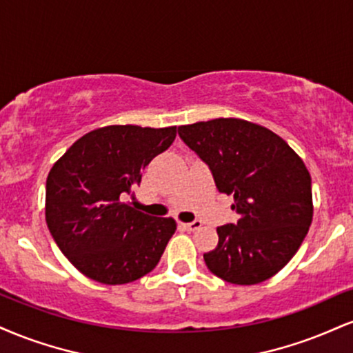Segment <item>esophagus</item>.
<instances>
[{"instance_id": "1", "label": "esophagus", "mask_w": 353, "mask_h": 353, "mask_svg": "<svg viewBox=\"0 0 353 353\" xmlns=\"http://www.w3.org/2000/svg\"><path fill=\"white\" fill-rule=\"evenodd\" d=\"M202 227V222L201 220H194V222H190V223H184V228L185 230H190V232H194V230H199V228Z\"/></svg>"}]
</instances>
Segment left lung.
Listing matches in <instances>:
<instances>
[{
    "instance_id": "obj_1",
    "label": "left lung",
    "mask_w": 353,
    "mask_h": 353,
    "mask_svg": "<svg viewBox=\"0 0 353 353\" xmlns=\"http://www.w3.org/2000/svg\"><path fill=\"white\" fill-rule=\"evenodd\" d=\"M179 136L210 168L220 192L233 195L239 222L217 228L203 253L223 281L250 286L270 279L294 256L312 222L311 174L281 136L240 118L179 126Z\"/></svg>"
}]
</instances>
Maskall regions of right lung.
I'll use <instances>...</instances> for the list:
<instances>
[{
  "mask_svg": "<svg viewBox=\"0 0 353 353\" xmlns=\"http://www.w3.org/2000/svg\"><path fill=\"white\" fill-rule=\"evenodd\" d=\"M176 133V126H103L54 163L46 182V222L61 252L87 278L126 284L159 263L176 220L143 214L125 199Z\"/></svg>",
  "mask_w": 353,
  "mask_h": 353,
  "instance_id": "1",
  "label": "right lung"
}]
</instances>
